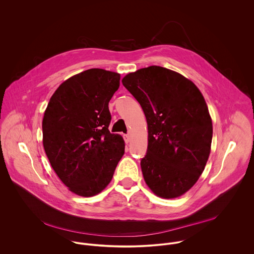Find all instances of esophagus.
<instances>
[{
    "label": "esophagus",
    "mask_w": 254,
    "mask_h": 254,
    "mask_svg": "<svg viewBox=\"0 0 254 254\" xmlns=\"http://www.w3.org/2000/svg\"><path fill=\"white\" fill-rule=\"evenodd\" d=\"M123 138H124V141H125L126 144H128L130 142V136L129 135H124Z\"/></svg>",
    "instance_id": "obj_1"
}]
</instances>
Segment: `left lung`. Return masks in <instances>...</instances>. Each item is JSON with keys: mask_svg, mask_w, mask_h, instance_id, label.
<instances>
[{"mask_svg": "<svg viewBox=\"0 0 254 254\" xmlns=\"http://www.w3.org/2000/svg\"><path fill=\"white\" fill-rule=\"evenodd\" d=\"M122 84L146 118V185L160 197L180 196L198 180L210 153L212 121L203 96L181 74L156 65L127 74Z\"/></svg>", "mask_w": 254, "mask_h": 254, "instance_id": "1", "label": "left lung"}]
</instances>
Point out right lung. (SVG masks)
I'll return each mask as SVG.
<instances>
[{
	"label": "right lung",
	"instance_id": "add662e5",
	"mask_svg": "<svg viewBox=\"0 0 254 254\" xmlns=\"http://www.w3.org/2000/svg\"><path fill=\"white\" fill-rule=\"evenodd\" d=\"M120 74L92 68L64 81L43 118V145L62 182L74 193L92 196L111 181L124 141L111 134L109 103Z\"/></svg>",
	"mask_w": 254,
	"mask_h": 254
}]
</instances>
